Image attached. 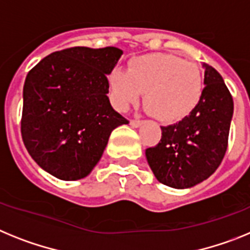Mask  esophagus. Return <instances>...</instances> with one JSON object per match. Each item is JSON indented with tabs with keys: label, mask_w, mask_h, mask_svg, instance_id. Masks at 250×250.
Instances as JSON below:
<instances>
[{
	"label": "esophagus",
	"mask_w": 250,
	"mask_h": 250,
	"mask_svg": "<svg viewBox=\"0 0 250 250\" xmlns=\"http://www.w3.org/2000/svg\"><path fill=\"white\" fill-rule=\"evenodd\" d=\"M142 121H140V119H131V122H129V125H132V127H134V128H137V127H140L141 125H142Z\"/></svg>",
	"instance_id": "obj_1"
}]
</instances>
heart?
Returning a JSON list of instances; mask_svg holds the SVG:
<instances>
[{"instance_id":"obj_1","label":"heart","mask_w":250,"mask_h":250,"mask_svg":"<svg viewBox=\"0 0 250 250\" xmlns=\"http://www.w3.org/2000/svg\"><path fill=\"white\" fill-rule=\"evenodd\" d=\"M108 88L119 112L137 104L145 93V104L152 116L162 122H175L200 102L204 78L196 62L171 54H149L132 59L128 70L110 71Z\"/></svg>"}]
</instances>
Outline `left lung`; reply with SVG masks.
I'll use <instances>...</instances> for the list:
<instances>
[{"mask_svg":"<svg viewBox=\"0 0 250 250\" xmlns=\"http://www.w3.org/2000/svg\"><path fill=\"white\" fill-rule=\"evenodd\" d=\"M205 69L200 102L179 123L161 127L157 146L146 149V158L158 181L173 188H188L215 172L228 148L234 103L215 69Z\"/></svg>","mask_w":250,"mask_h":250,"instance_id":"1","label":"left lung"}]
</instances>
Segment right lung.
Returning <instances> with one entry per match:
<instances>
[{"label": "right lung", "mask_w": 250, "mask_h": 250, "mask_svg": "<svg viewBox=\"0 0 250 250\" xmlns=\"http://www.w3.org/2000/svg\"><path fill=\"white\" fill-rule=\"evenodd\" d=\"M118 47L75 46L50 54L23 85L21 134L34 161L64 181L88 176L114 128L128 121L113 109L108 78Z\"/></svg>", "instance_id": "1"}]
</instances>
